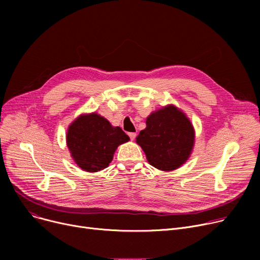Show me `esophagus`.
Returning a JSON list of instances; mask_svg holds the SVG:
<instances>
[{
    "label": "esophagus",
    "instance_id": "esophagus-1",
    "mask_svg": "<svg viewBox=\"0 0 260 260\" xmlns=\"http://www.w3.org/2000/svg\"><path fill=\"white\" fill-rule=\"evenodd\" d=\"M128 136H129L131 140H134L136 138V136H137V134H136V133H128Z\"/></svg>",
    "mask_w": 260,
    "mask_h": 260
}]
</instances>
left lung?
I'll list each match as a JSON object with an SVG mask.
<instances>
[{"instance_id": "8db88e82", "label": "left lung", "mask_w": 260, "mask_h": 260, "mask_svg": "<svg viewBox=\"0 0 260 260\" xmlns=\"http://www.w3.org/2000/svg\"><path fill=\"white\" fill-rule=\"evenodd\" d=\"M194 138L193 125L186 116L169 105L147 117L146 128L140 132L136 141L149 165L161 171H173L187 160Z\"/></svg>"}]
</instances>
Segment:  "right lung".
Listing matches in <instances>:
<instances>
[{
  "instance_id": "right-lung-1",
  "label": "right lung",
  "mask_w": 260,
  "mask_h": 260,
  "mask_svg": "<svg viewBox=\"0 0 260 260\" xmlns=\"http://www.w3.org/2000/svg\"><path fill=\"white\" fill-rule=\"evenodd\" d=\"M128 140V136L119 126H112L105 118L94 113L76 119L66 136L75 162L86 172L107 168L118 145Z\"/></svg>"
}]
</instances>
